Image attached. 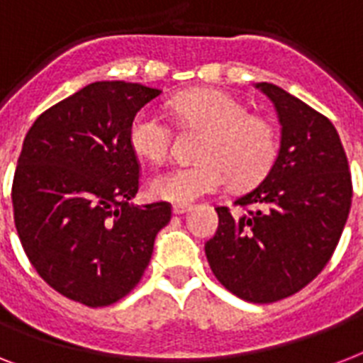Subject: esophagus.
<instances>
[{
	"instance_id": "34e87169",
	"label": "esophagus",
	"mask_w": 363,
	"mask_h": 363,
	"mask_svg": "<svg viewBox=\"0 0 363 363\" xmlns=\"http://www.w3.org/2000/svg\"><path fill=\"white\" fill-rule=\"evenodd\" d=\"M186 211H190V205H186V203L173 205V215H182V213H186Z\"/></svg>"
}]
</instances>
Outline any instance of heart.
<instances>
[{"instance_id":"heart-1","label":"heart","mask_w":363,"mask_h":363,"mask_svg":"<svg viewBox=\"0 0 363 363\" xmlns=\"http://www.w3.org/2000/svg\"><path fill=\"white\" fill-rule=\"evenodd\" d=\"M169 109L182 128L205 131L198 160L162 171L148 184L154 198L190 203L216 194L235 182L248 188L258 184L275 167L281 152V133L271 118L248 113L241 99L222 90H192L171 99ZM131 150L143 160L160 164L173 143L169 122L156 111L145 109L133 116L128 130Z\"/></svg>"}]
</instances>
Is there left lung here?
Returning <instances> with one entry per match:
<instances>
[{
    "label": "left lung",
    "instance_id": "1",
    "mask_svg": "<svg viewBox=\"0 0 363 363\" xmlns=\"http://www.w3.org/2000/svg\"><path fill=\"white\" fill-rule=\"evenodd\" d=\"M281 121V152L250 192L216 207L205 254L222 286L252 303L305 288L332 258L352 203V179L337 130L282 88L258 82Z\"/></svg>",
    "mask_w": 363,
    "mask_h": 363
}]
</instances>
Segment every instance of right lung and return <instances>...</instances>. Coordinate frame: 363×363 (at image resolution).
Listing matches in <instances>:
<instances>
[{
	"label": "right lung",
	"instance_id": "obj_1",
	"mask_svg": "<svg viewBox=\"0 0 363 363\" xmlns=\"http://www.w3.org/2000/svg\"><path fill=\"white\" fill-rule=\"evenodd\" d=\"M124 81L92 82L43 113L14 169V226L43 281L86 307H107L139 284L171 205H130L139 160L133 116L160 96Z\"/></svg>",
	"mask_w": 363,
	"mask_h": 363
}]
</instances>
